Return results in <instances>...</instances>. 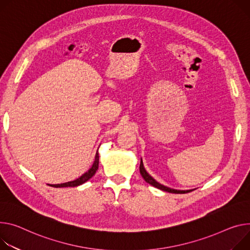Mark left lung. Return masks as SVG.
I'll return each mask as SVG.
<instances>
[{
  "label": "left lung",
  "mask_w": 250,
  "mask_h": 250,
  "mask_svg": "<svg viewBox=\"0 0 250 250\" xmlns=\"http://www.w3.org/2000/svg\"><path fill=\"white\" fill-rule=\"evenodd\" d=\"M140 172H141L142 176L144 177V179L146 181L147 184L151 185L152 187H154V188H158V189H162V190H164V191H167V192H170V193H188V192L192 191V190H176V189H172V188H167V187H165V186H163V185H161V184H158L157 181H156L153 177H151V176L146 172V170L145 167H144V164H143V161H142V160H141V165H140Z\"/></svg>",
  "instance_id": "8db88e82"
}]
</instances>
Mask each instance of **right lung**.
Here are the masks:
<instances>
[{"label": "right lung", "instance_id": "right-lung-1", "mask_svg": "<svg viewBox=\"0 0 250 250\" xmlns=\"http://www.w3.org/2000/svg\"><path fill=\"white\" fill-rule=\"evenodd\" d=\"M98 168H99V152L97 151L96 157H95V162H94L92 167H90L86 172H84L82 176H80L79 178H77L73 181H69V183L60 184V185H49V186L53 187V188H75V187H79V186L84 184L85 181H87L89 178H92L95 175Z\"/></svg>", "mask_w": 250, "mask_h": 250}]
</instances>
